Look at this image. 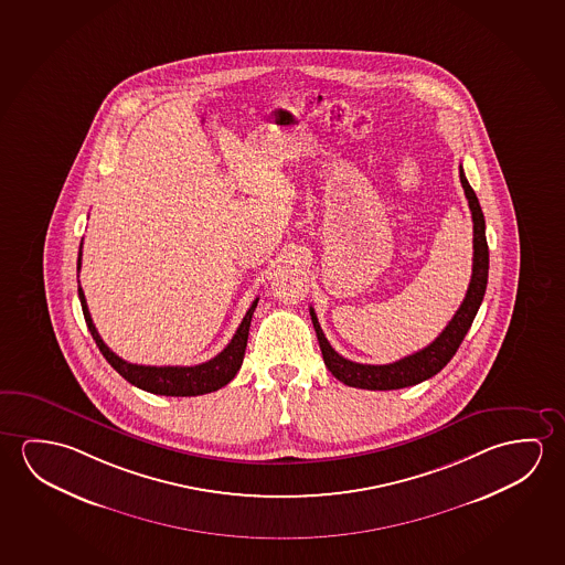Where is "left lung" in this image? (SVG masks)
I'll use <instances>...</instances> for the list:
<instances>
[{
    "instance_id": "1",
    "label": "left lung",
    "mask_w": 565,
    "mask_h": 565,
    "mask_svg": "<svg viewBox=\"0 0 565 565\" xmlns=\"http://www.w3.org/2000/svg\"><path fill=\"white\" fill-rule=\"evenodd\" d=\"M460 182L463 193L468 198L471 221H473V268H471L468 294L463 297L460 309L451 317L448 327L438 334V339L430 342L428 347L418 350L411 356L401 358L393 364L372 365L358 364V362L340 356L339 352L330 347L329 340L322 332L321 324L317 321L315 309L311 307L309 311H311V321H313L315 332H317L319 347H321L322 360H324V365L329 367L330 374L334 375L340 382L347 383L350 387H358V390H403V387L417 385V383L425 382L428 377L438 374L444 365L448 364L454 354L458 352L461 340L468 334L469 327L478 315L479 305L483 301L487 276H489L486 218H483L478 195H476V191L471 190L461 166Z\"/></svg>"
}]
</instances>
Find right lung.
<instances>
[{
    "mask_svg": "<svg viewBox=\"0 0 565 565\" xmlns=\"http://www.w3.org/2000/svg\"><path fill=\"white\" fill-rule=\"evenodd\" d=\"M82 268V244L78 252V274ZM78 297L86 319L87 329L92 332V337L96 340L99 352L104 354L105 360L111 364L117 374L122 375L127 382L132 383L139 390L148 391V393H157V395H166V397H195V395H205L211 391H217L231 382L235 377L236 372L243 365L244 350L248 342V329H250L252 315L258 305V297L252 301L250 309L244 315L241 327L236 329L235 337L226 344L225 350L211 358L209 362L198 365H139L130 364L127 360L117 356L115 352L109 350L105 344L94 321L92 315L87 311L86 296L79 287L78 279Z\"/></svg>",
    "mask_w": 565,
    "mask_h": 565,
    "instance_id": "right-lung-1",
    "label": "right lung"
}]
</instances>
